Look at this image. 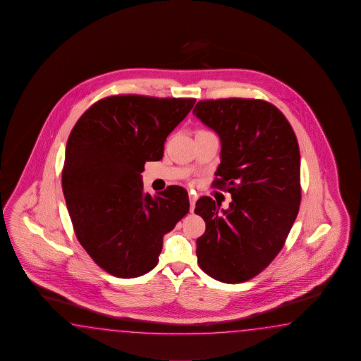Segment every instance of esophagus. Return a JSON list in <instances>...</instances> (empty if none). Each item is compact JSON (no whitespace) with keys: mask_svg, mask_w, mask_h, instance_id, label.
I'll use <instances>...</instances> for the list:
<instances>
[{"mask_svg":"<svg viewBox=\"0 0 361 361\" xmlns=\"http://www.w3.org/2000/svg\"><path fill=\"white\" fill-rule=\"evenodd\" d=\"M189 202H190V212H192V211H194V207H195L197 195H194V194H189Z\"/></svg>","mask_w":361,"mask_h":361,"instance_id":"esophagus-1","label":"esophagus"}]
</instances>
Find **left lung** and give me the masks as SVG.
<instances>
[{
  "label": "left lung",
  "mask_w": 361,
  "mask_h": 361,
  "mask_svg": "<svg viewBox=\"0 0 361 361\" xmlns=\"http://www.w3.org/2000/svg\"><path fill=\"white\" fill-rule=\"evenodd\" d=\"M192 114L221 141L212 186L232 194L229 209L202 197L206 221L197 240L200 269L225 283L245 282L280 252L300 204V152L285 115L263 99H204Z\"/></svg>",
  "instance_id": "obj_1"
}]
</instances>
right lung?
Wrapping results in <instances>:
<instances>
[{
    "label": "right lung",
    "mask_w": 361,
    "mask_h": 361,
    "mask_svg": "<svg viewBox=\"0 0 361 361\" xmlns=\"http://www.w3.org/2000/svg\"><path fill=\"white\" fill-rule=\"evenodd\" d=\"M194 98L123 94L92 104L66 146L62 189L81 246L106 272L133 279L158 264L163 235L189 212L184 188L144 192L146 161L163 158Z\"/></svg>",
    "instance_id": "obj_1"
}]
</instances>
